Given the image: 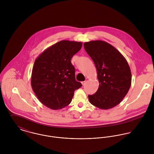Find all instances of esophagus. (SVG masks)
Masks as SVG:
<instances>
[{
  "instance_id": "1",
  "label": "esophagus",
  "mask_w": 154,
  "mask_h": 154,
  "mask_svg": "<svg viewBox=\"0 0 154 154\" xmlns=\"http://www.w3.org/2000/svg\"><path fill=\"white\" fill-rule=\"evenodd\" d=\"M86 82H87V81H82L81 83H82V85H85V84H86Z\"/></svg>"
}]
</instances>
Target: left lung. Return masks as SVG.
I'll use <instances>...</instances> for the list:
<instances>
[{"mask_svg": "<svg viewBox=\"0 0 154 154\" xmlns=\"http://www.w3.org/2000/svg\"><path fill=\"white\" fill-rule=\"evenodd\" d=\"M84 46L96 67L100 84L97 91L88 95L89 102L102 110L113 108L123 100L131 86L129 65L125 57L106 42L91 41Z\"/></svg>", "mask_w": 154, "mask_h": 154, "instance_id": "obj_1", "label": "left lung"}]
</instances>
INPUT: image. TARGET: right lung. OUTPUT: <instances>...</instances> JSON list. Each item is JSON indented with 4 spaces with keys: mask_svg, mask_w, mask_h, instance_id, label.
Returning <instances> with one entry per match:
<instances>
[{
    "mask_svg": "<svg viewBox=\"0 0 154 154\" xmlns=\"http://www.w3.org/2000/svg\"><path fill=\"white\" fill-rule=\"evenodd\" d=\"M82 42L62 40L45 50L34 62L31 84L40 101L48 108L59 110L67 106L74 92L82 87L77 82L73 56L82 48Z\"/></svg>",
    "mask_w": 154,
    "mask_h": 154,
    "instance_id": "add662e5",
    "label": "right lung"
}]
</instances>
